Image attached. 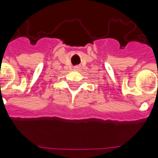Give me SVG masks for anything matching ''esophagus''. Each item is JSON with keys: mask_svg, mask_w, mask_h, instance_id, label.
Returning a JSON list of instances; mask_svg holds the SVG:
<instances>
[{"mask_svg": "<svg viewBox=\"0 0 158 158\" xmlns=\"http://www.w3.org/2000/svg\"><path fill=\"white\" fill-rule=\"evenodd\" d=\"M74 70H79V66H75V67H74Z\"/></svg>", "mask_w": 158, "mask_h": 158, "instance_id": "obj_1", "label": "esophagus"}]
</instances>
